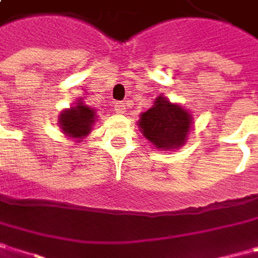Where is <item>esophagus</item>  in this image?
<instances>
[{
  "mask_svg": "<svg viewBox=\"0 0 258 258\" xmlns=\"http://www.w3.org/2000/svg\"><path fill=\"white\" fill-rule=\"evenodd\" d=\"M115 112H116V113H119V115L125 113V103H122V101L115 103Z\"/></svg>",
  "mask_w": 258,
  "mask_h": 258,
  "instance_id": "34e87169",
  "label": "esophagus"
}]
</instances>
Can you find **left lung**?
Segmentation results:
<instances>
[{
  "instance_id": "left-lung-1",
  "label": "left lung",
  "mask_w": 258,
  "mask_h": 258,
  "mask_svg": "<svg viewBox=\"0 0 258 258\" xmlns=\"http://www.w3.org/2000/svg\"><path fill=\"white\" fill-rule=\"evenodd\" d=\"M137 125L143 137L157 149L172 151L186 143L192 128V115L183 106L160 95L149 110L140 113Z\"/></svg>"
}]
</instances>
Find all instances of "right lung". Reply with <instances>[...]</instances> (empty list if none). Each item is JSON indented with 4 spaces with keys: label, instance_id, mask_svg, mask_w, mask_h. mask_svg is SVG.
<instances>
[{
    "label": "right lung",
    "instance_id": "add662e5",
    "mask_svg": "<svg viewBox=\"0 0 258 258\" xmlns=\"http://www.w3.org/2000/svg\"><path fill=\"white\" fill-rule=\"evenodd\" d=\"M97 121V110L85 104L82 98L70 106L69 109H64L58 116V127L61 133L72 139L73 142H82L91 131L92 125Z\"/></svg>",
    "mask_w": 258,
    "mask_h": 258
}]
</instances>
